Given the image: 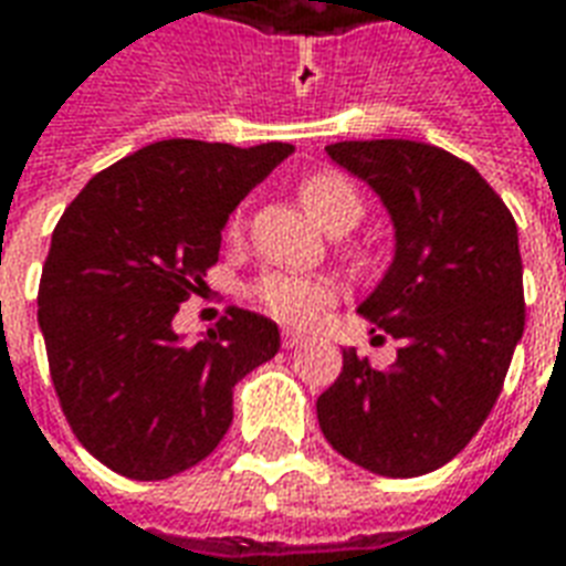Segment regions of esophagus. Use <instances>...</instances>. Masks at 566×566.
I'll return each instance as SVG.
<instances>
[{
  "label": "esophagus",
  "mask_w": 566,
  "mask_h": 566,
  "mask_svg": "<svg viewBox=\"0 0 566 566\" xmlns=\"http://www.w3.org/2000/svg\"><path fill=\"white\" fill-rule=\"evenodd\" d=\"M282 345L284 348H296V345H303V336L294 331H284L282 333Z\"/></svg>",
  "instance_id": "34e87169"
}]
</instances>
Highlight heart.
Masks as SVG:
<instances>
[{"instance_id":"heart-1","label":"heart","mask_w":566,"mask_h":566,"mask_svg":"<svg viewBox=\"0 0 566 566\" xmlns=\"http://www.w3.org/2000/svg\"><path fill=\"white\" fill-rule=\"evenodd\" d=\"M300 199H303L308 214L327 233L352 230L360 221V214H364V202H360L357 187L343 172H333V169L306 175L303 185H300ZM239 227H242V214H233L230 227H227L230 235L239 233ZM251 294L258 300V306L275 321L291 324V327H306L308 321H315L321 308L331 303L336 287L324 275L266 272L251 287Z\"/></svg>"}]
</instances>
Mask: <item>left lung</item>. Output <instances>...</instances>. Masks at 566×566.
<instances>
[{
  "label": "left lung",
  "mask_w": 566,
  "mask_h": 566,
  "mask_svg": "<svg viewBox=\"0 0 566 566\" xmlns=\"http://www.w3.org/2000/svg\"><path fill=\"white\" fill-rule=\"evenodd\" d=\"M327 154L391 214V266L357 312L400 348L388 369L345 348L339 379L318 397V424L369 473L424 475L485 424L522 339L518 227L449 150L373 139L336 142Z\"/></svg>",
  "instance_id": "left-lung-1"
}]
</instances>
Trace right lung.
Segmentation results:
<instances>
[{"mask_svg":"<svg viewBox=\"0 0 566 566\" xmlns=\"http://www.w3.org/2000/svg\"><path fill=\"white\" fill-rule=\"evenodd\" d=\"M291 154L284 142H154L63 211L39 327L63 416L108 470L157 482L209 458L233 421L235 381L279 352V327L248 308L193 345L172 318L218 263L227 218Z\"/></svg>","mask_w":566,"mask_h":566,"instance_id":"right-lung-1","label":"right lung"}]
</instances>
